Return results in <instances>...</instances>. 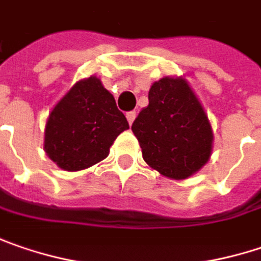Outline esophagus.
<instances>
[{"label": "esophagus", "mask_w": 261, "mask_h": 261, "mask_svg": "<svg viewBox=\"0 0 261 261\" xmlns=\"http://www.w3.org/2000/svg\"><path fill=\"white\" fill-rule=\"evenodd\" d=\"M127 121H128V124H133V121H134V118H136V112L134 111H131V112H127Z\"/></svg>", "instance_id": "esophagus-1"}]
</instances>
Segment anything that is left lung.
Listing matches in <instances>:
<instances>
[{
  "mask_svg": "<svg viewBox=\"0 0 261 261\" xmlns=\"http://www.w3.org/2000/svg\"><path fill=\"white\" fill-rule=\"evenodd\" d=\"M131 130L146 164L170 178H188L211 155V125L183 78L167 76L153 83L149 105L134 119Z\"/></svg>",
  "mask_w": 261,
  "mask_h": 261,
  "instance_id": "obj_1",
  "label": "left lung"
}]
</instances>
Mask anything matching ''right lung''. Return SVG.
<instances>
[{"label": "right lung", "mask_w": 261, "mask_h": 261, "mask_svg": "<svg viewBox=\"0 0 261 261\" xmlns=\"http://www.w3.org/2000/svg\"><path fill=\"white\" fill-rule=\"evenodd\" d=\"M128 128L125 115L100 80L90 76L70 88L48 116L44 149L66 171L88 168L109 155V147Z\"/></svg>", "instance_id": "right-lung-1"}]
</instances>
